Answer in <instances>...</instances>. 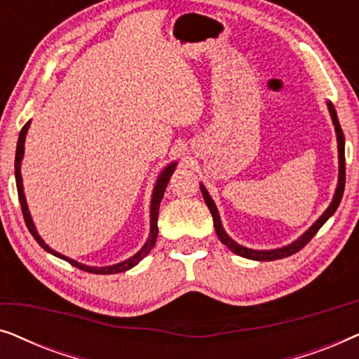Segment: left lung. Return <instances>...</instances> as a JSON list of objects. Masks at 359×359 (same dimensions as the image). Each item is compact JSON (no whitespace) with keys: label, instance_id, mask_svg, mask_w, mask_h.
Here are the masks:
<instances>
[{"label":"left lung","instance_id":"left-lung-1","mask_svg":"<svg viewBox=\"0 0 359 359\" xmlns=\"http://www.w3.org/2000/svg\"><path fill=\"white\" fill-rule=\"evenodd\" d=\"M327 107H328V112H330L332 122H333V126H335V134H337V145H338V184H337L335 194H333L332 203L325 209V212H323L320 217H318L316 222H313L311 227H309L306 232H304L297 240H294V242H291L289 245H284V247H281V248H273V250H253V248L243 247V245L237 243L233 238H230L229 233L224 230L222 222H220V215H219L217 205H215L212 198H210V194L208 193V189H205V186L201 183V193H203V198L205 201V204H208L210 214H212L215 233H217V237H219L220 242H222L225 247L230 250V252H233L235 255H238V257H243V258H248V259H255V262H273V259L291 257V255L297 253L299 250L306 247V245L312 240L313 235H316L318 230H320L322 225L325 224L327 220L330 219L333 214H335V210L338 209V205H340V203H341L343 191H345V135H343L340 122H338V116H337L335 107H333V104H332L330 101H327Z\"/></svg>","mask_w":359,"mask_h":359}]
</instances>
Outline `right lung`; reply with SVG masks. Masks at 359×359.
<instances>
[{
	"label": "right lung",
	"instance_id": "obj_1",
	"mask_svg": "<svg viewBox=\"0 0 359 359\" xmlns=\"http://www.w3.org/2000/svg\"><path fill=\"white\" fill-rule=\"evenodd\" d=\"M29 127H31V121H27L26 126H24L21 132H19L18 147H16V160H14V176H16V188H18L19 203H21V209H22V214H24V220H26L29 232H31L32 237L37 240V243L41 245V247L46 250V252L52 253L53 257L65 259V262L73 264V266L80 268V269H83V271H88V273L116 274V273H124V271H127V269L134 268L135 264H139L142 259H144L147 255L150 253V250L155 247L156 237H158V209H160V203H161V199H163L166 184H168L171 175L175 173V168H176V165H178V163H176V161H171V163H168L163 170H161L158 178H156L154 191H151V201H150V233H149V238H147V242L144 243V247H142L135 255H132L130 258H127L121 263L111 264V266H88V264H83L80 262H76V259L68 258V257H65V255L58 253L53 248L48 247V245L42 240L41 235H39L36 225H34V220H32L31 212H29V208H27L26 194H24L22 175H21V163H22V158H24V142H26V135H27Z\"/></svg>",
	"mask_w": 359,
	"mask_h": 359
}]
</instances>
